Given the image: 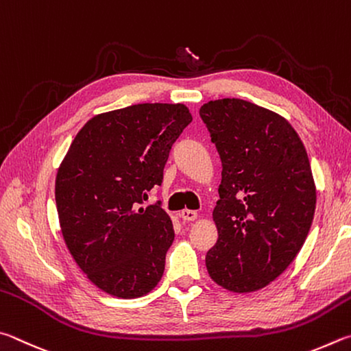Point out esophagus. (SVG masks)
<instances>
[{"label": "esophagus", "mask_w": 351, "mask_h": 351, "mask_svg": "<svg viewBox=\"0 0 351 351\" xmlns=\"http://www.w3.org/2000/svg\"><path fill=\"white\" fill-rule=\"evenodd\" d=\"M180 217L183 220H186V222H193V220L197 219V213L195 211H191V210H183L180 213Z\"/></svg>", "instance_id": "34e87169"}]
</instances>
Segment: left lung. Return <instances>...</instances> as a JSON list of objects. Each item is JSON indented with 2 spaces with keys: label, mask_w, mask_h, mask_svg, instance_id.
<instances>
[{
  "label": "left lung",
  "mask_w": 351,
  "mask_h": 351,
  "mask_svg": "<svg viewBox=\"0 0 351 351\" xmlns=\"http://www.w3.org/2000/svg\"><path fill=\"white\" fill-rule=\"evenodd\" d=\"M222 162L213 220L217 243L206 253L211 279L251 293L279 278L302 248L316 210L305 146L284 117L241 98L200 108Z\"/></svg>",
  "instance_id": "1"
}]
</instances>
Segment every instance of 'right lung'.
Segmentation results:
<instances>
[{"instance_id":"1","label":"right lung","mask_w":351,"mask_h":351,"mask_svg":"<svg viewBox=\"0 0 351 351\" xmlns=\"http://www.w3.org/2000/svg\"><path fill=\"white\" fill-rule=\"evenodd\" d=\"M193 115L185 104L141 103L98 114L75 135L55 179L61 234L73 261L101 291L121 299L152 291L174 241L160 202L171 146Z\"/></svg>"}]
</instances>
